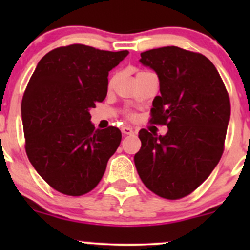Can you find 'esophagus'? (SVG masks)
<instances>
[{
    "instance_id": "34e87169",
    "label": "esophagus",
    "mask_w": 250,
    "mask_h": 250,
    "mask_svg": "<svg viewBox=\"0 0 250 250\" xmlns=\"http://www.w3.org/2000/svg\"><path fill=\"white\" fill-rule=\"evenodd\" d=\"M121 131H122L123 135H131V134L135 133L134 129H131V128H129V127H123L121 129Z\"/></svg>"
}]
</instances>
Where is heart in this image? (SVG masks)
<instances>
[{"label": "heart", "mask_w": 250, "mask_h": 250, "mask_svg": "<svg viewBox=\"0 0 250 250\" xmlns=\"http://www.w3.org/2000/svg\"><path fill=\"white\" fill-rule=\"evenodd\" d=\"M140 73H143V70L142 71H139V73H137V74H140ZM113 82H114V77H113V79H110V81H109V85L113 84ZM127 117H128V119L133 120L134 117H135V114L134 113H127Z\"/></svg>", "instance_id": "heart-1"}]
</instances>
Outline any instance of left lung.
Instances as JSON below:
<instances>
[{
    "instance_id": "obj_1",
    "label": "left lung",
    "mask_w": 250,
    "mask_h": 250,
    "mask_svg": "<svg viewBox=\"0 0 250 250\" xmlns=\"http://www.w3.org/2000/svg\"><path fill=\"white\" fill-rule=\"evenodd\" d=\"M142 64L156 71L161 95L150 123L167 125L165 136L139 131L137 173L149 190L167 200L191 194L219 163L230 119V101L219 71L207 57L179 47L141 53Z\"/></svg>"
}]
</instances>
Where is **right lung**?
I'll list each match as a JSON object with an SVG mask.
<instances>
[{"label":"right lung","instance_id":"right-lung-1","mask_svg":"<svg viewBox=\"0 0 250 250\" xmlns=\"http://www.w3.org/2000/svg\"><path fill=\"white\" fill-rule=\"evenodd\" d=\"M128 54L77 43L59 47L42 57L28 82L21 105L25 153L60 193L93 190L120 146V129H95L89 109L105 99L109 71Z\"/></svg>","mask_w":250,"mask_h":250}]
</instances>
